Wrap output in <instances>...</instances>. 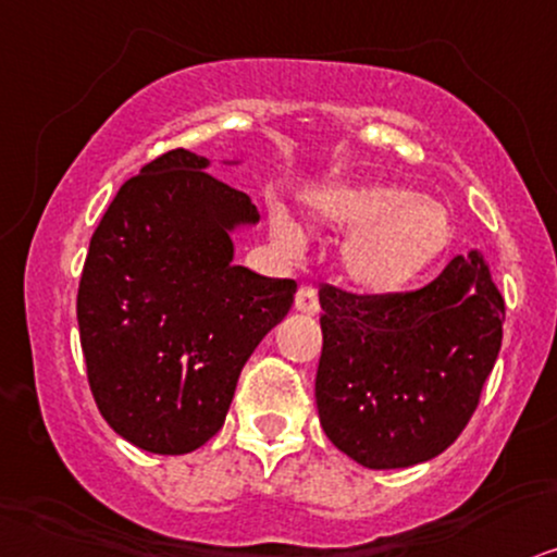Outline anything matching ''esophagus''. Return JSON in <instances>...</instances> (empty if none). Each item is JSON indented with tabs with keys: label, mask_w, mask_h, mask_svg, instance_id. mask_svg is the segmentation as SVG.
Here are the masks:
<instances>
[{
	"label": "esophagus",
	"mask_w": 557,
	"mask_h": 557,
	"mask_svg": "<svg viewBox=\"0 0 557 557\" xmlns=\"http://www.w3.org/2000/svg\"><path fill=\"white\" fill-rule=\"evenodd\" d=\"M295 308H298L300 313H308V315H315L321 311L319 293H315L313 285H302L300 290L295 293Z\"/></svg>",
	"instance_id": "1"
}]
</instances>
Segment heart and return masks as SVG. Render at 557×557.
<instances>
[{"label": "heart", "mask_w": 557, "mask_h": 557, "mask_svg": "<svg viewBox=\"0 0 557 557\" xmlns=\"http://www.w3.org/2000/svg\"><path fill=\"white\" fill-rule=\"evenodd\" d=\"M323 226L351 231L342 249L344 274L362 290L391 293L417 280L449 249L455 223L442 202L398 185H331L311 197ZM280 242L298 244L287 218L274 221Z\"/></svg>", "instance_id": "b5f03b06"}]
</instances>
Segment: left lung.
I'll return each instance as SVG.
<instances>
[{
	"label": "left lung",
	"mask_w": 557,
	"mask_h": 557,
	"mask_svg": "<svg viewBox=\"0 0 557 557\" xmlns=\"http://www.w3.org/2000/svg\"><path fill=\"white\" fill-rule=\"evenodd\" d=\"M315 404L323 432L372 470L432 460L468 426L502 349L506 308L481 255L411 293L323 285Z\"/></svg>",
	"instance_id": "obj_1"
}]
</instances>
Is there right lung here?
<instances>
[{"instance_id":"add662e5","label":"right lung","mask_w":557,"mask_h":557,"mask_svg":"<svg viewBox=\"0 0 557 557\" xmlns=\"http://www.w3.org/2000/svg\"><path fill=\"white\" fill-rule=\"evenodd\" d=\"M172 149L112 197L89 242L76 319L102 419L146 453L185 455L226 421L242 368L293 306L295 280L231 264L249 195Z\"/></svg>"}]
</instances>
